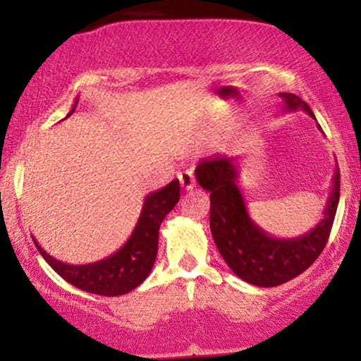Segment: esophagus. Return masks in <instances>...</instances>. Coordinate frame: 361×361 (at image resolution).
Returning a JSON list of instances; mask_svg holds the SVG:
<instances>
[{"label":"esophagus","instance_id":"obj_1","mask_svg":"<svg viewBox=\"0 0 361 361\" xmlns=\"http://www.w3.org/2000/svg\"><path fill=\"white\" fill-rule=\"evenodd\" d=\"M178 180H180L181 188H183V190H192L195 186L193 171H190V169H186V171H181L180 175H178Z\"/></svg>","mask_w":361,"mask_h":361}]
</instances>
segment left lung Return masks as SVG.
<instances>
[{
  "instance_id": "obj_1",
  "label": "left lung",
  "mask_w": 361,
  "mask_h": 361,
  "mask_svg": "<svg viewBox=\"0 0 361 361\" xmlns=\"http://www.w3.org/2000/svg\"><path fill=\"white\" fill-rule=\"evenodd\" d=\"M285 111L310 106L293 93H280ZM321 130V126H317ZM202 188L210 192V231L219 252L235 276L256 287H276L305 271L324 250L339 204V168L331 180L324 217L299 238H273L250 217L239 188L238 161L233 156L204 157L195 168Z\"/></svg>"
}]
</instances>
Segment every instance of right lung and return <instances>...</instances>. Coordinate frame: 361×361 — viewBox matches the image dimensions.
Wrapping results in <instances>:
<instances>
[{
    "label": "right lung",
    "mask_w": 361,
    "mask_h": 361,
    "mask_svg": "<svg viewBox=\"0 0 361 361\" xmlns=\"http://www.w3.org/2000/svg\"><path fill=\"white\" fill-rule=\"evenodd\" d=\"M78 100L74 102L73 114ZM180 200V181L173 180L164 188L149 193L144 200L139 221L127 243L100 261L88 264H69L52 258L35 241L37 250L68 283L85 292L103 297H117L139 287L151 273L157 256V239L163 219L175 209Z\"/></svg>",
    "instance_id": "obj_1"
}]
</instances>
